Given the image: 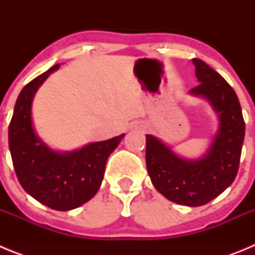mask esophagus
<instances>
[{
	"label": "esophagus",
	"mask_w": 255,
	"mask_h": 255,
	"mask_svg": "<svg viewBox=\"0 0 255 255\" xmlns=\"http://www.w3.org/2000/svg\"><path fill=\"white\" fill-rule=\"evenodd\" d=\"M148 128L145 121H135L131 125V130H145Z\"/></svg>",
	"instance_id": "1"
}]
</instances>
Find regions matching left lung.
<instances>
[{
    "label": "left lung",
    "mask_w": 255,
    "mask_h": 255,
    "mask_svg": "<svg viewBox=\"0 0 255 255\" xmlns=\"http://www.w3.org/2000/svg\"><path fill=\"white\" fill-rule=\"evenodd\" d=\"M199 84L190 94L202 97L218 116L217 134L199 159H184L153 135H145V162L152 184L177 204L199 207L226 190L235 180L245 136V123L235 91L217 71L193 58Z\"/></svg>",
    "instance_id": "1"
}]
</instances>
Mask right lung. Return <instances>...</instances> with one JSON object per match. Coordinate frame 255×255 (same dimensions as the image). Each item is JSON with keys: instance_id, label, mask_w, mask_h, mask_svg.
Wrapping results in <instances>:
<instances>
[{"instance_id": "1", "label": "right lung", "mask_w": 255, "mask_h": 255, "mask_svg": "<svg viewBox=\"0 0 255 255\" xmlns=\"http://www.w3.org/2000/svg\"><path fill=\"white\" fill-rule=\"evenodd\" d=\"M58 67L55 65L22 88L8 125V147L22 189L49 208L70 211L96 195L108 155L125 134L73 152H56L38 138L31 120V103L38 88Z\"/></svg>"}]
</instances>
